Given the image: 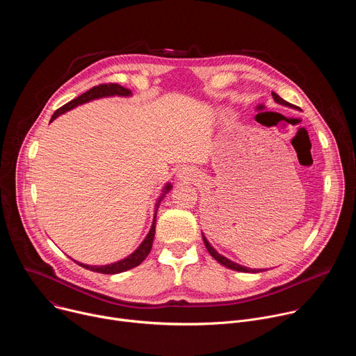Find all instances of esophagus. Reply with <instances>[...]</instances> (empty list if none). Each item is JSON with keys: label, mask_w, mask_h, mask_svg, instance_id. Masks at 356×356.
I'll return each instance as SVG.
<instances>
[{"label": "esophagus", "mask_w": 356, "mask_h": 356, "mask_svg": "<svg viewBox=\"0 0 356 356\" xmlns=\"http://www.w3.org/2000/svg\"><path fill=\"white\" fill-rule=\"evenodd\" d=\"M197 177V172L191 168H187V166H183L177 170V179L180 181H191Z\"/></svg>", "instance_id": "1"}]
</instances>
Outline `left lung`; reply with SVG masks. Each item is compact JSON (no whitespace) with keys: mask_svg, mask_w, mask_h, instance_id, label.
I'll use <instances>...</instances> for the list:
<instances>
[{"mask_svg":"<svg viewBox=\"0 0 356 356\" xmlns=\"http://www.w3.org/2000/svg\"><path fill=\"white\" fill-rule=\"evenodd\" d=\"M272 95H273V99L276 101L277 104H282V106H286V107L293 108V106H291V104H289L287 101H284L283 98H280L276 92H272ZM202 241H204V245H206L207 250L210 252V255H211V257H213L218 264H221L222 266H225V268H228V269H232V270H236V272H248V273H259V272H264V269H250V268H245V266L238 265V264H235V262L229 261L228 258L222 257L221 253H218V252L211 246V243L207 241V238H206L204 235H202Z\"/></svg>","mask_w":356,"mask_h":356,"instance_id":"1","label":"left lung"}]
</instances>
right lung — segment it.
Wrapping results in <instances>:
<instances>
[{
	"instance_id": "add662e5",
	"label": "right lung",
	"mask_w": 356,
	"mask_h": 356,
	"mask_svg": "<svg viewBox=\"0 0 356 356\" xmlns=\"http://www.w3.org/2000/svg\"><path fill=\"white\" fill-rule=\"evenodd\" d=\"M131 97L132 95V91L120 86V84H99V86H95L92 88H90L88 91H86L84 94L79 95L77 98L72 99L70 103L65 104L63 107H60L54 115L52 118H50V122H52L54 120H56L59 115L76 108L77 106H81V104H86L88 103V101H92V99H98V98H104V97ZM172 190V184L170 183H166V186L163 187V193L162 195L159 197L158 202H156V210H155V214H154V222H152V227L147 232V235L145 236V239L140 242V245L131 253V255H128L127 258L118 261V262H114V264H108V265H103V266H91V265H86V264H80L77 262L80 266H83L84 269H88V270H92V272H97V273H104V275H115V273H121V272H125V270H129L138 265H140L145 258L149 255V252L152 249V242H154V238H155V222H156V214H158V209H159V204L162 198Z\"/></svg>"
}]
</instances>
